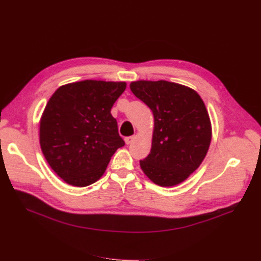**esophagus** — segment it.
I'll return each instance as SVG.
<instances>
[{
    "label": "esophagus",
    "mask_w": 261,
    "mask_h": 261,
    "mask_svg": "<svg viewBox=\"0 0 261 261\" xmlns=\"http://www.w3.org/2000/svg\"><path fill=\"white\" fill-rule=\"evenodd\" d=\"M134 138H135L134 135H132V136H127V137H125V143H126L127 145H129V144H131V143L134 141Z\"/></svg>",
    "instance_id": "obj_1"
}]
</instances>
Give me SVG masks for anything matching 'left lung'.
Segmentation results:
<instances>
[{
    "label": "left lung",
    "mask_w": 261,
    "mask_h": 261,
    "mask_svg": "<svg viewBox=\"0 0 261 261\" xmlns=\"http://www.w3.org/2000/svg\"><path fill=\"white\" fill-rule=\"evenodd\" d=\"M132 93L152 110L154 130L150 154L140 165L156 185L172 187L186 180L209 150L212 128L198 93L167 81H137Z\"/></svg>",
    "instance_id": "left-lung-1"
}]
</instances>
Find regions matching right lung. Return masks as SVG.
<instances>
[{
  "label": "right lung",
  "instance_id": "add662e5",
  "mask_svg": "<svg viewBox=\"0 0 261 261\" xmlns=\"http://www.w3.org/2000/svg\"><path fill=\"white\" fill-rule=\"evenodd\" d=\"M126 86L86 80L64 85L50 97L40 121V144L51 169L67 184L95 182L125 146L111 108Z\"/></svg>",
  "mask_w": 261,
  "mask_h": 261
}]
</instances>
